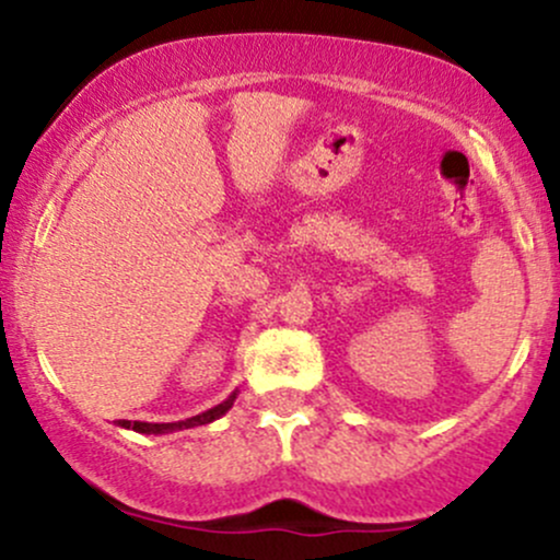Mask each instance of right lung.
I'll list each match as a JSON object with an SVG mask.
<instances>
[{
    "label": "right lung",
    "instance_id": "right-lung-1",
    "mask_svg": "<svg viewBox=\"0 0 560 560\" xmlns=\"http://www.w3.org/2000/svg\"><path fill=\"white\" fill-rule=\"evenodd\" d=\"M238 390H233L225 401H220L218 407L201 411V415L196 417H188V420H177V422H140V420H119L116 425L119 428H127V430H135V433H145V435H162V433H175V430H186V428H196V425H207V422H214L220 420V417L225 415L233 407V401H236Z\"/></svg>",
    "mask_w": 560,
    "mask_h": 560
}]
</instances>
